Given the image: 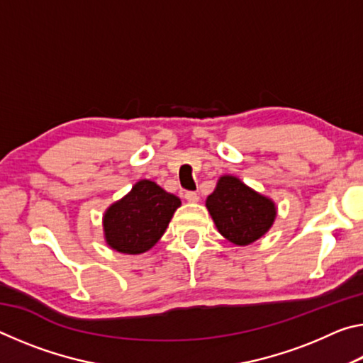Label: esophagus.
Returning a JSON list of instances; mask_svg holds the SVG:
<instances>
[{
    "mask_svg": "<svg viewBox=\"0 0 363 363\" xmlns=\"http://www.w3.org/2000/svg\"><path fill=\"white\" fill-rule=\"evenodd\" d=\"M184 199H186L189 203H196V201L200 200V196L196 195L195 192H186V195H184Z\"/></svg>",
    "mask_w": 363,
    "mask_h": 363,
    "instance_id": "1",
    "label": "esophagus"
}]
</instances>
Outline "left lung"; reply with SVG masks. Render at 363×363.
<instances>
[{
  "instance_id": "1",
  "label": "left lung",
  "mask_w": 363,
  "mask_h": 363,
  "mask_svg": "<svg viewBox=\"0 0 363 363\" xmlns=\"http://www.w3.org/2000/svg\"><path fill=\"white\" fill-rule=\"evenodd\" d=\"M205 205L218 232L237 247L259 240L277 218V205L272 199L232 174L219 177Z\"/></svg>"
}]
</instances>
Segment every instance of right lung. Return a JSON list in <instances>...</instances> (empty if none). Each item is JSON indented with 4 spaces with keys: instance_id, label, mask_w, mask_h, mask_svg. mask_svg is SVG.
Returning <instances> with one entry per match:
<instances>
[{
    "instance_id": "1",
    "label": "right lung",
    "mask_w": 363,
    "mask_h": 363,
    "mask_svg": "<svg viewBox=\"0 0 363 363\" xmlns=\"http://www.w3.org/2000/svg\"><path fill=\"white\" fill-rule=\"evenodd\" d=\"M179 206V196L168 194L157 182L138 181L130 192L104 213L107 247L123 255L145 253L162 238Z\"/></svg>"
}]
</instances>
